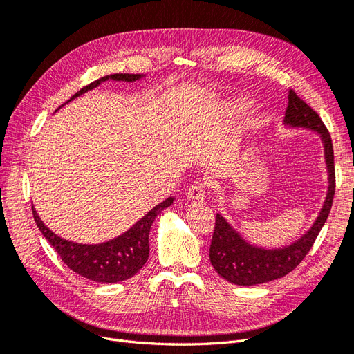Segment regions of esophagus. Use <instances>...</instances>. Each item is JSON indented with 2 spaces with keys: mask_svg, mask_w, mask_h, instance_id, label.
<instances>
[{
  "mask_svg": "<svg viewBox=\"0 0 354 354\" xmlns=\"http://www.w3.org/2000/svg\"><path fill=\"white\" fill-rule=\"evenodd\" d=\"M205 189H207V183L202 180H196L194 183L190 185V187L187 189V196L190 199H196L201 201L205 198Z\"/></svg>",
  "mask_w": 354,
  "mask_h": 354,
  "instance_id": "1",
  "label": "esophagus"
}]
</instances>
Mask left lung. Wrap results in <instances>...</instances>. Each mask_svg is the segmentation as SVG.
<instances>
[{"instance_id":"obj_1","label":"left lung","mask_w":354,"mask_h":354,"mask_svg":"<svg viewBox=\"0 0 354 354\" xmlns=\"http://www.w3.org/2000/svg\"><path fill=\"white\" fill-rule=\"evenodd\" d=\"M283 122L291 127H303L317 131L322 137L325 146V159L329 173V187L324 208L304 236L297 242L285 246L282 250H263L245 242L239 233L233 230L230 224L220 214L216 216L212 239L209 245V260L216 272L230 283L251 286L279 279L291 273L295 267L304 260V257L312 248L319 232L329 216L335 194V165L334 147H332L330 134L320 116L310 106L297 95L294 90H289L288 106Z\"/></svg>"}]
</instances>
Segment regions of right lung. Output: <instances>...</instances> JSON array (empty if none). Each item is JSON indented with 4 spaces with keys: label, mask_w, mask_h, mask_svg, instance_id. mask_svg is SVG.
I'll use <instances>...</instances> for the list:
<instances>
[{
    "label": "right lung",
    "mask_w": 354,
    "mask_h": 354,
    "mask_svg": "<svg viewBox=\"0 0 354 354\" xmlns=\"http://www.w3.org/2000/svg\"><path fill=\"white\" fill-rule=\"evenodd\" d=\"M142 77L143 75L140 73L106 75V77L85 85L78 93H75L68 102L78 97V95L85 91L97 87L103 81L113 80L133 82L136 80H140ZM173 201L174 198H168L164 202H160L159 205L149 211L142 220H138L130 230L122 233L121 236L99 245L75 243L62 239L41 221L34 207H32V214H34L35 223L41 233L44 234V238L60 255L62 261L72 272L94 282L115 283L130 279V277H133L145 266L149 259V232H151L152 223L155 221L156 216H159V212L169 207Z\"/></svg>",
    "instance_id": "add662e5"
}]
</instances>
